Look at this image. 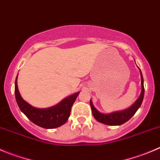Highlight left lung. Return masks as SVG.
<instances>
[{
	"label": "left lung",
	"instance_id": "1",
	"mask_svg": "<svg viewBox=\"0 0 160 160\" xmlns=\"http://www.w3.org/2000/svg\"><path fill=\"white\" fill-rule=\"evenodd\" d=\"M141 72V70H140ZM141 78H142V93L138 99L135 102V103L130 107L128 109H125L123 111L120 112H112L111 114H103L101 113L96 109L93 105L92 102L90 101V105H91V110H92V114L94 117L97 121L100 122V123H104V124L107 125H111V126H116V125H121L123 123H126L137 112L138 109L139 107L141 106L142 103V101L144 98V94H145V88H144V80L143 77H142V72H141Z\"/></svg>",
	"mask_w": 160,
	"mask_h": 160
}]
</instances>
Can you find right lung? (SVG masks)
I'll list each match as a JSON object with an SVG mask.
<instances>
[{
	"mask_svg": "<svg viewBox=\"0 0 160 160\" xmlns=\"http://www.w3.org/2000/svg\"><path fill=\"white\" fill-rule=\"evenodd\" d=\"M18 77V76H17ZM80 92L76 93L62 101L59 104L48 108H37L31 106L22 98L17 86V77L15 83V94L20 110L28 119L39 127L45 129H53L64 124L70 116L72 105Z\"/></svg>",
	"mask_w": 160,
	"mask_h": 160,
	"instance_id": "right-lung-1",
	"label": "right lung"
}]
</instances>
